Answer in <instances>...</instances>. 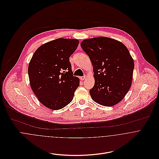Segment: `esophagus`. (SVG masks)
Instances as JSON below:
<instances>
[{"label": "esophagus", "instance_id": "obj_1", "mask_svg": "<svg viewBox=\"0 0 159 159\" xmlns=\"http://www.w3.org/2000/svg\"><path fill=\"white\" fill-rule=\"evenodd\" d=\"M86 79V76H83L80 77V80H84Z\"/></svg>", "mask_w": 159, "mask_h": 159}]
</instances>
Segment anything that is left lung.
Instances as JSON below:
<instances>
[{
    "mask_svg": "<svg viewBox=\"0 0 159 159\" xmlns=\"http://www.w3.org/2000/svg\"><path fill=\"white\" fill-rule=\"evenodd\" d=\"M81 46L93 66L95 84L89 91L92 100L105 107L120 102L131 86L134 69L127 47L105 37L86 39Z\"/></svg>",
    "mask_w": 159,
    "mask_h": 159,
    "instance_id": "8db88e82",
    "label": "left lung"
}]
</instances>
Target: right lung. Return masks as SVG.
<instances>
[{"mask_svg": "<svg viewBox=\"0 0 159 159\" xmlns=\"http://www.w3.org/2000/svg\"><path fill=\"white\" fill-rule=\"evenodd\" d=\"M78 45L76 39L52 40L40 46L30 61L28 75L31 88L39 100L49 109L66 107L80 86L69 59Z\"/></svg>", "mask_w": 159, "mask_h": 159, "instance_id": "1", "label": "right lung"}]
</instances>
